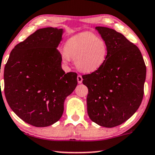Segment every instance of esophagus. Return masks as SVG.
Segmentation results:
<instances>
[{
    "label": "esophagus",
    "mask_w": 155,
    "mask_h": 155,
    "mask_svg": "<svg viewBox=\"0 0 155 155\" xmlns=\"http://www.w3.org/2000/svg\"><path fill=\"white\" fill-rule=\"evenodd\" d=\"M77 81L79 84H81L82 81H83V79H82V76L81 75H78L77 76Z\"/></svg>",
    "instance_id": "esophagus-1"
}]
</instances>
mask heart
<instances>
[{
    "label": "heart",
    "mask_w": 155,
    "mask_h": 155,
    "mask_svg": "<svg viewBox=\"0 0 155 155\" xmlns=\"http://www.w3.org/2000/svg\"><path fill=\"white\" fill-rule=\"evenodd\" d=\"M108 46L103 38L89 32L76 34L68 39L61 58L66 65L74 60L78 70L84 73H93L105 64Z\"/></svg>",
    "instance_id": "obj_1"
}]
</instances>
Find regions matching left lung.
Masks as SVG:
<instances>
[{
    "instance_id": "1",
    "label": "left lung",
    "mask_w": 155,
    "mask_h": 155,
    "mask_svg": "<svg viewBox=\"0 0 155 155\" xmlns=\"http://www.w3.org/2000/svg\"><path fill=\"white\" fill-rule=\"evenodd\" d=\"M95 29L107 42L108 54L101 68L84 75L89 90L87 98L90 119L101 127L120 125L136 112L142 103L146 66L138 47L114 29Z\"/></svg>"
}]
</instances>
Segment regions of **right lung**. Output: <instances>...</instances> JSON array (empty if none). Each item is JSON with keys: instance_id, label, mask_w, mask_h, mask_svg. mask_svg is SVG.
<instances>
[{"instance_id": "1", "label": "right lung", "mask_w": 155, "mask_h": 155, "mask_svg": "<svg viewBox=\"0 0 155 155\" xmlns=\"http://www.w3.org/2000/svg\"><path fill=\"white\" fill-rule=\"evenodd\" d=\"M63 28H40L19 43L4 68V92L13 112L37 127L52 125L64 112V101L77 86V74L61 68L57 48Z\"/></svg>"}]
</instances>
